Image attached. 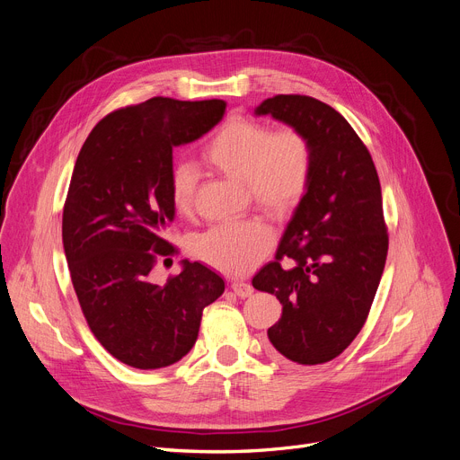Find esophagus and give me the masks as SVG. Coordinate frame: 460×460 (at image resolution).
<instances>
[{"instance_id": "obj_1", "label": "esophagus", "mask_w": 460, "mask_h": 460, "mask_svg": "<svg viewBox=\"0 0 460 460\" xmlns=\"http://www.w3.org/2000/svg\"><path fill=\"white\" fill-rule=\"evenodd\" d=\"M233 291L240 297V299H245L253 294V286L245 282V280H234L233 282Z\"/></svg>"}]
</instances>
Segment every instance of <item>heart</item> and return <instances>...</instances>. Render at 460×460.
<instances>
[{"label":"heart","mask_w":460,"mask_h":460,"mask_svg":"<svg viewBox=\"0 0 460 460\" xmlns=\"http://www.w3.org/2000/svg\"><path fill=\"white\" fill-rule=\"evenodd\" d=\"M215 171L243 183L245 192L266 211L282 217L301 203L312 180V146L296 128L275 130L249 117H231L201 148ZM198 185L189 163H176L169 176L174 211L190 213ZM275 243L273 229L262 220L217 226L192 242L194 255L229 275L252 270Z\"/></svg>","instance_id":"heart-1"}]
</instances>
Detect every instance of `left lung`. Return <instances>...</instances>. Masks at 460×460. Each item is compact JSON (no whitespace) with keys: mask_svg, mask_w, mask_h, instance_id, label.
<instances>
[{"mask_svg":"<svg viewBox=\"0 0 460 460\" xmlns=\"http://www.w3.org/2000/svg\"><path fill=\"white\" fill-rule=\"evenodd\" d=\"M299 130L312 146V180L275 261L253 288L282 305L268 328L270 352L288 363L338 358L359 333L378 289L389 236L374 161L347 119L306 95H275L255 108ZM282 258L292 268L279 266Z\"/></svg>","mask_w":460,"mask_h":460,"instance_id":"left-lung-1","label":"left lung"}]
</instances>
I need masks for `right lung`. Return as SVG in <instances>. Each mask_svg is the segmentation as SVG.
I'll return each instance as SVG.
<instances>
[{
  "instance_id": "obj_1",
  "label": "right lung",
  "mask_w": 460,
  "mask_h": 460,
  "mask_svg": "<svg viewBox=\"0 0 460 460\" xmlns=\"http://www.w3.org/2000/svg\"><path fill=\"white\" fill-rule=\"evenodd\" d=\"M226 102L154 97L106 115L76 157L62 217L71 282L93 336L119 361L161 368L196 343L205 306L226 282L181 261L164 286L150 271L174 253L163 238L174 220L169 198L172 148L222 120Z\"/></svg>"
}]
</instances>
